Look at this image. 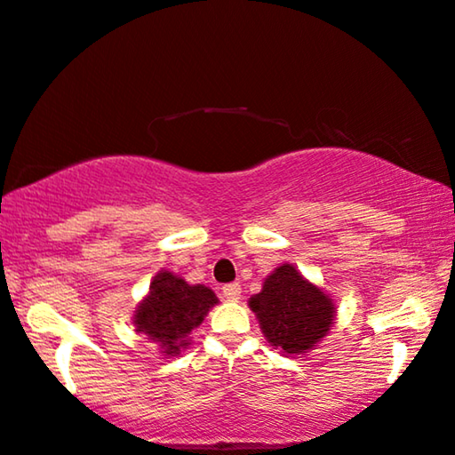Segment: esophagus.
Instances as JSON below:
<instances>
[{"mask_svg": "<svg viewBox=\"0 0 455 455\" xmlns=\"http://www.w3.org/2000/svg\"><path fill=\"white\" fill-rule=\"evenodd\" d=\"M222 294H225L227 300H239L241 299V284L233 283V284L222 286Z\"/></svg>", "mask_w": 455, "mask_h": 455, "instance_id": "obj_1", "label": "esophagus"}]
</instances>
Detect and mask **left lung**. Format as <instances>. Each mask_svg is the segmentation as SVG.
I'll return each instance as SVG.
<instances>
[{
  "mask_svg": "<svg viewBox=\"0 0 455 455\" xmlns=\"http://www.w3.org/2000/svg\"><path fill=\"white\" fill-rule=\"evenodd\" d=\"M247 303L267 344L289 356L309 353L336 323V300L292 264L266 276L261 291Z\"/></svg>",
  "mask_w": 455,
  "mask_h": 455,
  "instance_id": "obj_1",
  "label": "left lung"
}]
</instances>
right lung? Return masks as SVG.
I'll list each match as a JSON object with an SVG mask.
<instances>
[{"label":"right lung","mask_w":455,"mask_h":455,"mask_svg":"<svg viewBox=\"0 0 455 455\" xmlns=\"http://www.w3.org/2000/svg\"><path fill=\"white\" fill-rule=\"evenodd\" d=\"M214 305H219V297L212 289L161 270L152 278L148 294L136 305L132 323L138 334L158 344V355L172 358L189 348L191 331Z\"/></svg>","instance_id":"1"}]
</instances>
